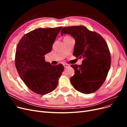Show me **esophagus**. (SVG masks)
I'll return each mask as SVG.
<instances>
[{
	"label": "esophagus",
	"instance_id": "obj_1",
	"mask_svg": "<svg viewBox=\"0 0 127 127\" xmlns=\"http://www.w3.org/2000/svg\"><path fill=\"white\" fill-rule=\"evenodd\" d=\"M63 65H64V68H67V67H69V64H64Z\"/></svg>",
	"mask_w": 127,
	"mask_h": 127
}]
</instances>
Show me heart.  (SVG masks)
<instances>
[{"instance_id":"b5f03b06","label":"heart","mask_w":127,"mask_h":127,"mask_svg":"<svg viewBox=\"0 0 127 127\" xmlns=\"http://www.w3.org/2000/svg\"><path fill=\"white\" fill-rule=\"evenodd\" d=\"M69 37V36H65L64 37Z\"/></svg>"}]
</instances>
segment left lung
Instances as JSON below:
<instances>
[{"label":"left lung","mask_w":127,"mask_h":127,"mask_svg":"<svg viewBox=\"0 0 127 127\" xmlns=\"http://www.w3.org/2000/svg\"><path fill=\"white\" fill-rule=\"evenodd\" d=\"M69 34L75 40L73 55L83 59L81 65L71 64L75 75L70 78L75 89L84 94L96 91L102 85L111 66V55L105 40L84 26L64 28L61 35Z\"/></svg>","instance_id":"obj_1"}]
</instances>
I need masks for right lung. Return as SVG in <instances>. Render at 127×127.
<instances>
[{"label": "right lung", "mask_w": 127, "mask_h": 127, "mask_svg": "<svg viewBox=\"0 0 127 127\" xmlns=\"http://www.w3.org/2000/svg\"><path fill=\"white\" fill-rule=\"evenodd\" d=\"M62 27L37 29L22 37L15 53V66L19 76L30 90L45 95L56 89L64 71L62 64L52 66L44 56L51 52Z\"/></svg>", "instance_id": "obj_1"}]
</instances>
